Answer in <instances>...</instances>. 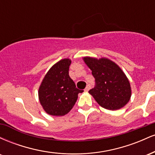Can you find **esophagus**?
I'll list each match as a JSON object with an SVG mask.
<instances>
[{
    "instance_id": "34e87169",
    "label": "esophagus",
    "mask_w": 155,
    "mask_h": 155,
    "mask_svg": "<svg viewBox=\"0 0 155 155\" xmlns=\"http://www.w3.org/2000/svg\"><path fill=\"white\" fill-rule=\"evenodd\" d=\"M90 84H87V85L86 88L84 89V91H86V92H88L89 90H90Z\"/></svg>"
}]
</instances>
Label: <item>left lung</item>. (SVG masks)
Returning <instances> with one entry per match:
<instances>
[{"mask_svg":"<svg viewBox=\"0 0 155 155\" xmlns=\"http://www.w3.org/2000/svg\"><path fill=\"white\" fill-rule=\"evenodd\" d=\"M84 63L95 79V87L89 93L103 108L120 109L128 103L131 97L130 84L124 73L116 63L107 58L84 57Z\"/></svg>","mask_w":155,"mask_h":155,"instance_id":"obj_1","label":"left lung"}]
</instances>
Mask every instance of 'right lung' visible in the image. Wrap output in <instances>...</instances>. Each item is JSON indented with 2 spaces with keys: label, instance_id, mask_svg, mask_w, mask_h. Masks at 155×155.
I'll return each mask as SVG.
<instances>
[{
  "label": "right lung",
  "instance_id": "obj_1",
  "mask_svg": "<svg viewBox=\"0 0 155 155\" xmlns=\"http://www.w3.org/2000/svg\"><path fill=\"white\" fill-rule=\"evenodd\" d=\"M71 60L65 58L55 63L44 76L38 89L41 105L48 114L63 116L68 113L83 90L76 87L69 76Z\"/></svg>",
  "mask_w": 155,
  "mask_h": 155
}]
</instances>
